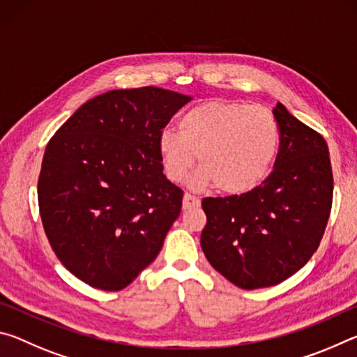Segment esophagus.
Returning <instances> with one entry per match:
<instances>
[{
    "label": "esophagus",
    "mask_w": 357,
    "mask_h": 357,
    "mask_svg": "<svg viewBox=\"0 0 357 357\" xmlns=\"http://www.w3.org/2000/svg\"><path fill=\"white\" fill-rule=\"evenodd\" d=\"M198 206H200V198L192 195V193H185L183 198V208L192 209V208H198Z\"/></svg>",
    "instance_id": "esophagus-1"
}]
</instances>
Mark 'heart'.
<instances>
[{
	"instance_id": "1",
	"label": "heart",
	"mask_w": 357,
	"mask_h": 357,
	"mask_svg": "<svg viewBox=\"0 0 357 357\" xmlns=\"http://www.w3.org/2000/svg\"><path fill=\"white\" fill-rule=\"evenodd\" d=\"M179 132L165 129L157 151L167 178L184 181L195 164L197 189L214 185L225 195H243L263 183L280 144L273 112L236 100H209L192 107L178 119Z\"/></svg>"
}]
</instances>
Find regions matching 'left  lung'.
<instances>
[{
    "label": "left lung",
    "instance_id": "1",
    "mask_svg": "<svg viewBox=\"0 0 357 357\" xmlns=\"http://www.w3.org/2000/svg\"><path fill=\"white\" fill-rule=\"evenodd\" d=\"M274 170L255 189L203 198L202 249L213 268L244 289L287 280L317 252L328 225L334 178L328 143L280 102Z\"/></svg>",
    "mask_w": 357,
    "mask_h": 357
}]
</instances>
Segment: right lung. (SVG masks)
I'll return each mask as SVG.
<instances>
[{"instance_id": "obj_1", "label": "right lung", "mask_w": 357, "mask_h": 357, "mask_svg": "<svg viewBox=\"0 0 357 357\" xmlns=\"http://www.w3.org/2000/svg\"><path fill=\"white\" fill-rule=\"evenodd\" d=\"M189 96L113 89L83 104L50 138L38 181L53 252L89 287L119 291L159 255L183 206L157 138Z\"/></svg>"}]
</instances>
